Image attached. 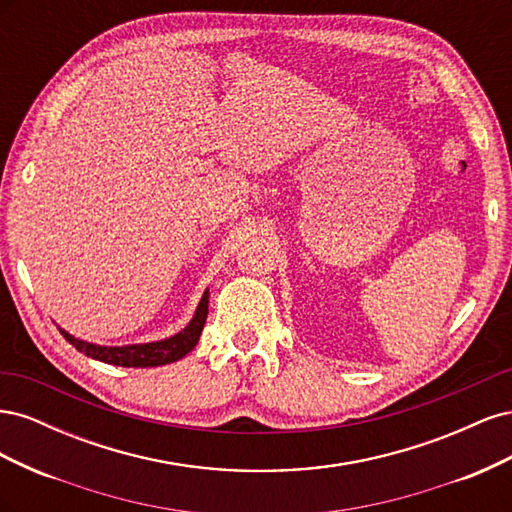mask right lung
<instances>
[{
  "label": "right lung",
  "instance_id": "add662e5",
  "mask_svg": "<svg viewBox=\"0 0 512 512\" xmlns=\"http://www.w3.org/2000/svg\"><path fill=\"white\" fill-rule=\"evenodd\" d=\"M209 314V290H205L203 299H200L196 314L190 320L188 327L179 331L177 335L162 339V342H151V344H134V346H96L87 344L83 339L72 337L68 331L59 329V333L66 337L76 350L91 356V359L108 363V365H121V367H158L166 363H175L183 359L196 344L198 337L203 333V327L207 322Z\"/></svg>",
  "mask_w": 512,
  "mask_h": 512
}]
</instances>
